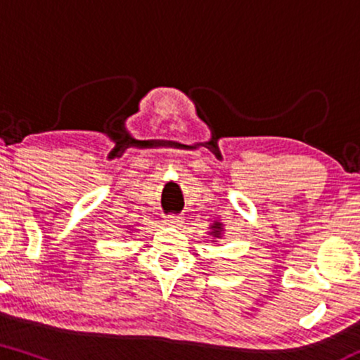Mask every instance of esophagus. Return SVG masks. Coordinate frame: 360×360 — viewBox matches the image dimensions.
<instances>
[{"instance_id": "obj_1", "label": "esophagus", "mask_w": 360, "mask_h": 360, "mask_svg": "<svg viewBox=\"0 0 360 360\" xmlns=\"http://www.w3.org/2000/svg\"><path fill=\"white\" fill-rule=\"evenodd\" d=\"M166 225H171V226H174V225H177V223H179L181 220H179V217H177V214H166Z\"/></svg>"}]
</instances>
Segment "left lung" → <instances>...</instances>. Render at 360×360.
I'll use <instances>...</instances> for the list:
<instances>
[{"label": "left lung", "mask_w": 360, "mask_h": 360, "mask_svg": "<svg viewBox=\"0 0 360 360\" xmlns=\"http://www.w3.org/2000/svg\"><path fill=\"white\" fill-rule=\"evenodd\" d=\"M212 229H214V232H212L213 235H218V232H220V223H217V225H213Z\"/></svg>", "instance_id": "8db88e82"}]
</instances>
